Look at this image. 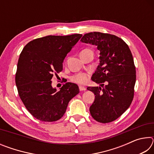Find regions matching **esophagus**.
Listing matches in <instances>:
<instances>
[{
    "label": "esophagus",
    "instance_id": "34e87169",
    "mask_svg": "<svg viewBox=\"0 0 154 154\" xmlns=\"http://www.w3.org/2000/svg\"><path fill=\"white\" fill-rule=\"evenodd\" d=\"M79 90L80 91H85L86 90V88H85L84 86H82V85H79Z\"/></svg>",
    "mask_w": 154,
    "mask_h": 154
}]
</instances>
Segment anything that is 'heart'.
Wrapping results in <instances>:
<instances>
[{"label":"heart","instance_id":"b5f03b06","mask_svg":"<svg viewBox=\"0 0 154 154\" xmlns=\"http://www.w3.org/2000/svg\"><path fill=\"white\" fill-rule=\"evenodd\" d=\"M89 51H92L90 50V49H85L81 51L80 56L83 55V54H86ZM90 75L88 73H85V72H79V73L75 74L71 77V80L72 82L78 83V84H85L88 82V79H89Z\"/></svg>","mask_w":154,"mask_h":154}]
</instances>
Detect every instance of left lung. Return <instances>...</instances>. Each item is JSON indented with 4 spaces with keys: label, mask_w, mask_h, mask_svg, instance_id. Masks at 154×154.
Masks as SVG:
<instances>
[{
    "label": "left lung",
    "mask_w": 154,
    "mask_h": 154,
    "mask_svg": "<svg viewBox=\"0 0 154 154\" xmlns=\"http://www.w3.org/2000/svg\"><path fill=\"white\" fill-rule=\"evenodd\" d=\"M80 41L97 46L100 51V64L92 80L103 88H87L95 95L90 114L100 123L111 122L128 109L133 100L136 68L132 53L121 38L110 34L87 33Z\"/></svg>",
    "instance_id": "left-lung-1"
}]
</instances>
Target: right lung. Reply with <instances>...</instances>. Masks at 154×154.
Returning <instances> with one entry per match:
<instances>
[{
	"mask_svg": "<svg viewBox=\"0 0 154 154\" xmlns=\"http://www.w3.org/2000/svg\"><path fill=\"white\" fill-rule=\"evenodd\" d=\"M82 35H49L30 41L18 60L15 83L26 108L43 122H55L66 112L69 101L79 92L77 84L67 82L59 91L51 86L54 75Z\"/></svg>",
	"mask_w": 154,
	"mask_h": 154,
	"instance_id": "right-lung-1",
	"label": "right lung"
}]
</instances>
